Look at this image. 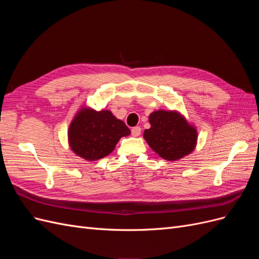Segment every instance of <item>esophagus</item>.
Here are the masks:
<instances>
[{
  "instance_id": "obj_1",
  "label": "esophagus",
  "mask_w": 259,
  "mask_h": 259,
  "mask_svg": "<svg viewBox=\"0 0 259 259\" xmlns=\"http://www.w3.org/2000/svg\"><path fill=\"white\" fill-rule=\"evenodd\" d=\"M140 132H142V128H140L139 126H136V127H133L132 128V135L134 137H138L140 135Z\"/></svg>"
}]
</instances>
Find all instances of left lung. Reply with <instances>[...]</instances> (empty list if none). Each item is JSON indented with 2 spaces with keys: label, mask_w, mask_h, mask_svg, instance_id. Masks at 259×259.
<instances>
[{
  "label": "left lung",
  "mask_w": 259,
  "mask_h": 259,
  "mask_svg": "<svg viewBox=\"0 0 259 259\" xmlns=\"http://www.w3.org/2000/svg\"><path fill=\"white\" fill-rule=\"evenodd\" d=\"M150 128L144 138L162 159L177 161L190 154L198 142V131L177 110H155L149 115Z\"/></svg>",
  "instance_id": "1"
}]
</instances>
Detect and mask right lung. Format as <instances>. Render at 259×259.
Wrapping results in <instances>:
<instances>
[{
    "label": "right lung",
    "instance_id": "right-lung-1",
    "mask_svg": "<svg viewBox=\"0 0 259 259\" xmlns=\"http://www.w3.org/2000/svg\"><path fill=\"white\" fill-rule=\"evenodd\" d=\"M130 134V128L110 110L96 111L84 105L69 125L68 144L77 156L92 162L110 154L119 140Z\"/></svg>",
    "mask_w": 259,
    "mask_h": 259
}]
</instances>
